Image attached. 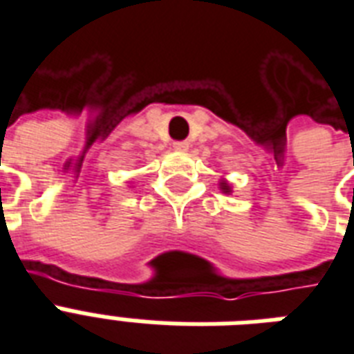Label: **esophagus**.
I'll use <instances>...</instances> for the list:
<instances>
[{"mask_svg": "<svg viewBox=\"0 0 354 354\" xmlns=\"http://www.w3.org/2000/svg\"><path fill=\"white\" fill-rule=\"evenodd\" d=\"M174 147L177 149V151H188L190 144H188L186 140H179V142H174Z\"/></svg>", "mask_w": 354, "mask_h": 354, "instance_id": "esophagus-1", "label": "esophagus"}]
</instances>
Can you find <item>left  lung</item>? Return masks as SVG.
<instances>
[{"label":"left lung","mask_w":354,"mask_h":354,"mask_svg":"<svg viewBox=\"0 0 354 354\" xmlns=\"http://www.w3.org/2000/svg\"><path fill=\"white\" fill-rule=\"evenodd\" d=\"M221 190H223V192H231V188H229V186H227L225 183H221Z\"/></svg>","instance_id":"left-lung-1"}]
</instances>
